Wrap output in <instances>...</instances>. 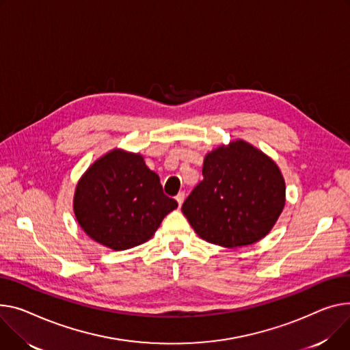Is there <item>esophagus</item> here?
Returning <instances> with one entry per match:
<instances>
[{
	"instance_id": "obj_1",
	"label": "esophagus",
	"mask_w": 350,
	"mask_h": 350,
	"mask_svg": "<svg viewBox=\"0 0 350 350\" xmlns=\"http://www.w3.org/2000/svg\"><path fill=\"white\" fill-rule=\"evenodd\" d=\"M184 198H185V194L181 191V193H178L177 196H176V201H177V204H178V206H181V204L184 202Z\"/></svg>"
}]
</instances>
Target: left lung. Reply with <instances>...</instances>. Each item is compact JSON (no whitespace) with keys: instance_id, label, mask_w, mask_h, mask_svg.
Here are the masks:
<instances>
[{"instance_id":"1","label":"left lung","mask_w":350,"mask_h":350,"mask_svg":"<svg viewBox=\"0 0 350 350\" xmlns=\"http://www.w3.org/2000/svg\"><path fill=\"white\" fill-rule=\"evenodd\" d=\"M202 176L181 206L201 239L241 247L269 234L284 208L286 183L267 154L237 139L206 153Z\"/></svg>"}]
</instances>
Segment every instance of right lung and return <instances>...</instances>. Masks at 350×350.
<instances>
[{
	"label": "right lung",
	"mask_w": 350,
	"mask_h": 350,
	"mask_svg": "<svg viewBox=\"0 0 350 350\" xmlns=\"http://www.w3.org/2000/svg\"><path fill=\"white\" fill-rule=\"evenodd\" d=\"M177 201L165 196L159 176L139 153L113 149L77 183L73 209L85 234L112 250L149 241Z\"/></svg>",
	"instance_id": "obj_1"
}]
</instances>
